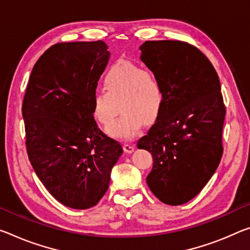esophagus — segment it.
Masks as SVG:
<instances>
[{
    "label": "esophagus",
    "instance_id": "esophagus-1",
    "mask_svg": "<svg viewBox=\"0 0 250 250\" xmlns=\"http://www.w3.org/2000/svg\"><path fill=\"white\" fill-rule=\"evenodd\" d=\"M122 146H124L125 152L126 153H132L134 151V146L131 145H124Z\"/></svg>",
    "mask_w": 250,
    "mask_h": 250
}]
</instances>
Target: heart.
I'll return each mask as SVG.
<instances>
[{
	"mask_svg": "<svg viewBox=\"0 0 250 250\" xmlns=\"http://www.w3.org/2000/svg\"><path fill=\"white\" fill-rule=\"evenodd\" d=\"M104 91L92 97L93 116L102 125L109 126L118 113L122 116L108 129L114 138L130 140L139 133L144 121L156 120L164 106V89L156 73L139 64L119 60L106 70L102 79Z\"/></svg>",
	"mask_w": 250,
	"mask_h": 250,
	"instance_id": "1",
	"label": "heart"
}]
</instances>
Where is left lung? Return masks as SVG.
<instances>
[{"instance_id": "left-lung-1", "label": "left lung", "mask_w": 250, "mask_h": 250, "mask_svg": "<svg viewBox=\"0 0 250 250\" xmlns=\"http://www.w3.org/2000/svg\"><path fill=\"white\" fill-rule=\"evenodd\" d=\"M140 59L164 89V106L138 148L152 154L146 184L164 204L188 203L210 180L223 157L226 108L208 58L182 41H146Z\"/></svg>"}]
</instances>
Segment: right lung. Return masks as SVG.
<instances>
[{
	"label": "right lung",
	"mask_w": 250,
	"mask_h": 250,
	"mask_svg": "<svg viewBox=\"0 0 250 250\" xmlns=\"http://www.w3.org/2000/svg\"><path fill=\"white\" fill-rule=\"evenodd\" d=\"M109 58L104 41L54 44L34 64L23 100L31 165L47 191L73 209L99 203L122 154L93 118L92 97Z\"/></svg>",
	"instance_id": "add662e5"
}]
</instances>
